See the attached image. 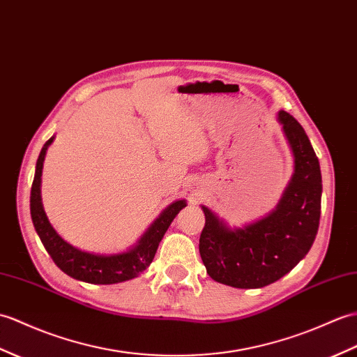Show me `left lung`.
<instances>
[{
	"label": "left lung",
	"instance_id": "1",
	"mask_svg": "<svg viewBox=\"0 0 357 357\" xmlns=\"http://www.w3.org/2000/svg\"><path fill=\"white\" fill-rule=\"evenodd\" d=\"M278 119L295 156V173L277 210L242 229H228L202 206L199 252L208 275L238 289H259L284 277L310 251L321 218V169L303 126L291 114Z\"/></svg>",
	"mask_w": 357,
	"mask_h": 357
}]
</instances>
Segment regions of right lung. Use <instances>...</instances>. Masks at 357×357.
I'll use <instances>...</instances> for the list:
<instances>
[{"instance_id":"add662e5","label":"right lung","mask_w":357,"mask_h":357,"mask_svg":"<svg viewBox=\"0 0 357 357\" xmlns=\"http://www.w3.org/2000/svg\"><path fill=\"white\" fill-rule=\"evenodd\" d=\"M52 141L53 138H50L39 153L30 193L31 220L47 252L56 263V266L63 271L66 275L91 284H114L138 277L152 263L162 236L179 210L185 206V201L173 202L149 228L139 243L129 252L106 257L80 251L66 243L50 225L43 202H40V175H43L47 147L52 144Z\"/></svg>"}]
</instances>
